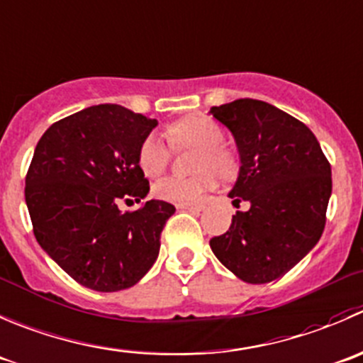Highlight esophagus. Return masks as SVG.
<instances>
[{
    "label": "esophagus",
    "mask_w": 363,
    "mask_h": 363,
    "mask_svg": "<svg viewBox=\"0 0 363 363\" xmlns=\"http://www.w3.org/2000/svg\"><path fill=\"white\" fill-rule=\"evenodd\" d=\"M178 210H192V211H203L204 204H192V203H178Z\"/></svg>",
    "instance_id": "esophagus-1"
}]
</instances>
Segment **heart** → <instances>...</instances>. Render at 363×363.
Instances as JSON below:
<instances>
[{
  "label": "heart",
  "instance_id": "b5f03b06",
  "mask_svg": "<svg viewBox=\"0 0 363 363\" xmlns=\"http://www.w3.org/2000/svg\"><path fill=\"white\" fill-rule=\"evenodd\" d=\"M167 139L174 146H194L201 150L197 159L194 178L169 177L153 185V194L167 203H199L208 192L217 186L214 173L229 177L233 173V157L228 150L222 148L224 130L217 121L206 116H189L178 120L167 127ZM138 162L143 173L150 178H157L166 171L169 162V150L157 134H150L139 146Z\"/></svg>",
  "mask_w": 363,
  "mask_h": 363
}]
</instances>
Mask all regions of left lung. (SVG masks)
Returning <instances> with one entry per match:
<instances>
[{"label": "left lung", "mask_w": 363, "mask_h": 363, "mask_svg": "<svg viewBox=\"0 0 363 363\" xmlns=\"http://www.w3.org/2000/svg\"><path fill=\"white\" fill-rule=\"evenodd\" d=\"M210 114L238 150V178L228 196L233 204H250L210 247L243 282L267 284L288 274L321 238L332 169L311 128L272 104L240 99L211 107Z\"/></svg>", "instance_id": "8db88e82"}]
</instances>
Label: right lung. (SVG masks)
I'll use <instances>...</instances> for the list:
<instances>
[{
  "label": "right lung",
  "mask_w": 363,
  "mask_h": 363,
  "mask_svg": "<svg viewBox=\"0 0 363 363\" xmlns=\"http://www.w3.org/2000/svg\"><path fill=\"white\" fill-rule=\"evenodd\" d=\"M157 125L123 106L100 104L56 121L35 148L24 190L35 238L93 291L138 284L157 261L160 233L177 211L160 199L132 213L118 208L148 196L138 153Z\"/></svg>",
  "instance_id": "add662e5"
}]
</instances>
